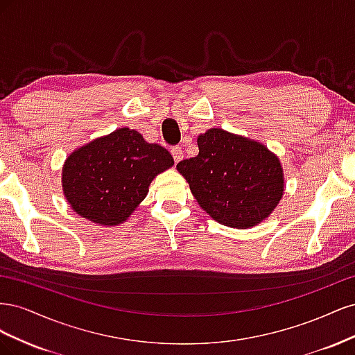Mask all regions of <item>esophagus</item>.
I'll return each mask as SVG.
<instances>
[{"instance_id": "1", "label": "esophagus", "mask_w": 355, "mask_h": 355, "mask_svg": "<svg viewBox=\"0 0 355 355\" xmlns=\"http://www.w3.org/2000/svg\"><path fill=\"white\" fill-rule=\"evenodd\" d=\"M171 155H173L175 163H179V161L184 158V151H182L180 146H173L171 148Z\"/></svg>"}]
</instances>
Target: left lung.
I'll list each match as a JSON object with an SVG mask.
<instances>
[{
	"instance_id": "8db88e82",
	"label": "left lung",
	"mask_w": 355,
	"mask_h": 355,
	"mask_svg": "<svg viewBox=\"0 0 355 355\" xmlns=\"http://www.w3.org/2000/svg\"><path fill=\"white\" fill-rule=\"evenodd\" d=\"M197 142L198 155L182 159L176 168L202 210L240 230L270 216L284 189L278 158L263 145L222 128H210Z\"/></svg>"
}]
</instances>
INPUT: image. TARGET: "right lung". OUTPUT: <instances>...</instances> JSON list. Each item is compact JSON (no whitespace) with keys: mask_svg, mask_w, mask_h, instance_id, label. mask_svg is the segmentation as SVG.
I'll return each mask as SVG.
<instances>
[{"mask_svg":"<svg viewBox=\"0 0 355 355\" xmlns=\"http://www.w3.org/2000/svg\"><path fill=\"white\" fill-rule=\"evenodd\" d=\"M173 164L166 148L124 127L68 157L63 191L80 216L112 227L128 218L146 197L151 180Z\"/></svg>","mask_w":355,"mask_h":355,"instance_id":"1","label":"right lung"}]
</instances>
